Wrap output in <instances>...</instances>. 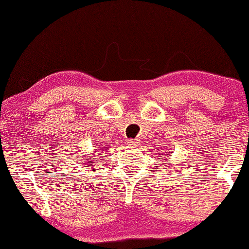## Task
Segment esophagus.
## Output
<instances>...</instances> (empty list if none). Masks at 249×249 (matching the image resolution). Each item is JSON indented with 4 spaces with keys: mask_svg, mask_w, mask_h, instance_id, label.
<instances>
[{
    "mask_svg": "<svg viewBox=\"0 0 249 249\" xmlns=\"http://www.w3.org/2000/svg\"><path fill=\"white\" fill-rule=\"evenodd\" d=\"M127 145L132 146V147H136V146H138V140L137 139H128Z\"/></svg>",
    "mask_w": 249,
    "mask_h": 249,
    "instance_id": "obj_1",
    "label": "esophagus"
}]
</instances>
